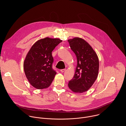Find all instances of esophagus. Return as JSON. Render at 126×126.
Returning <instances> with one entry per match:
<instances>
[{"mask_svg": "<svg viewBox=\"0 0 126 126\" xmlns=\"http://www.w3.org/2000/svg\"><path fill=\"white\" fill-rule=\"evenodd\" d=\"M66 71V69H61V70H60V71L62 73H63L64 72H65Z\"/></svg>", "mask_w": 126, "mask_h": 126, "instance_id": "esophagus-1", "label": "esophagus"}]
</instances>
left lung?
<instances>
[{"mask_svg": "<svg viewBox=\"0 0 126 126\" xmlns=\"http://www.w3.org/2000/svg\"><path fill=\"white\" fill-rule=\"evenodd\" d=\"M77 57V65L73 78L68 83L72 91L84 93L90 88L97 79L99 62L97 53L84 39L75 37L68 40Z\"/></svg>", "mask_w": 126, "mask_h": 126, "instance_id": "obj_1", "label": "left lung"}]
</instances>
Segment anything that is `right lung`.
<instances>
[{
    "label": "right lung",
    "instance_id": "obj_1",
    "mask_svg": "<svg viewBox=\"0 0 126 126\" xmlns=\"http://www.w3.org/2000/svg\"><path fill=\"white\" fill-rule=\"evenodd\" d=\"M62 41L59 38L41 39L32 45L27 53L23 63L24 71L33 87L43 89L51 85L56 74L52 69V52Z\"/></svg>",
    "mask_w": 126,
    "mask_h": 126
}]
</instances>
